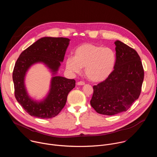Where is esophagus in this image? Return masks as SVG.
<instances>
[{
    "label": "esophagus",
    "instance_id": "esophagus-1",
    "mask_svg": "<svg viewBox=\"0 0 157 157\" xmlns=\"http://www.w3.org/2000/svg\"><path fill=\"white\" fill-rule=\"evenodd\" d=\"M77 84L79 85V86H82V85L85 84V82H83V81H78V82H77Z\"/></svg>",
    "mask_w": 157,
    "mask_h": 157
}]
</instances>
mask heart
I'll list each match as a JSON object with an SVG mask.
<instances>
[{
    "label": "heart",
    "instance_id": "obj_1",
    "mask_svg": "<svg viewBox=\"0 0 157 157\" xmlns=\"http://www.w3.org/2000/svg\"><path fill=\"white\" fill-rule=\"evenodd\" d=\"M116 60V54L111 48L84 43L76 49L74 57L67 58L66 66L69 71L76 73H79L81 68H84L87 79L93 82H101L113 72Z\"/></svg>",
    "mask_w": 157,
    "mask_h": 157
}]
</instances>
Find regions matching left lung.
<instances>
[{"label": "left lung", "instance_id": "1", "mask_svg": "<svg viewBox=\"0 0 157 157\" xmlns=\"http://www.w3.org/2000/svg\"><path fill=\"white\" fill-rule=\"evenodd\" d=\"M114 70L102 82L93 86L90 104L98 113L113 116L127 111L141 93L144 71L137 52L126 44L115 41Z\"/></svg>", "mask_w": 157, "mask_h": 157}]
</instances>
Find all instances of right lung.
Segmentation results:
<instances>
[{
    "label": "right lung",
    "mask_w": 157,
    "mask_h": 157,
    "mask_svg": "<svg viewBox=\"0 0 157 157\" xmlns=\"http://www.w3.org/2000/svg\"><path fill=\"white\" fill-rule=\"evenodd\" d=\"M70 39L63 37H43L21 52L13 71L15 97L18 103L31 116L50 119L56 116L64 107L68 93L75 87V79L54 76L50 91L43 101L36 102L27 93L24 78L28 69L38 62L45 64L56 74L63 61Z\"/></svg>",
    "instance_id": "1"
}]
</instances>
